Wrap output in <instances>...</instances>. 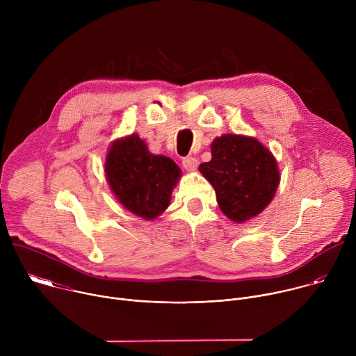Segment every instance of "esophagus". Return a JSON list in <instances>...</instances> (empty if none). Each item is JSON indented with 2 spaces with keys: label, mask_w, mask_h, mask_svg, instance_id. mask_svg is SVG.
Listing matches in <instances>:
<instances>
[{
  "label": "esophagus",
  "mask_w": 356,
  "mask_h": 356,
  "mask_svg": "<svg viewBox=\"0 0 356 356\" xmlns=\"http://www.w3.org/2000/svg\"><path fill=\"white\" fill-rule=\"evenodd\" d=\"M181 163H183L184 169H186V170H188V172H194V170L197 169V165H198L197 159H195V158H193V156H187V158H184V159L181 161Z\"/></svg>",
  "instance_id": "esophagus-1"
}]
</instances>
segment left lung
Masks as SVG:
<instances>
[{"mask_svg":"<svg viewBox=\"0 0 356 356\" xmlns=\"http://www.w3.org/2000/svg\"><path fill=\"white\" fill-rule=\"evenodd\" d=\"M198 170L214 187L220 210L238 224L258 217L280 183L272 152L246 135L217 136L211 143V161L201 163Z\"/></svg>","mask_w":356,"mask_h":356,"instance_id":"obj_1","label":"left lung"}]
</instances>
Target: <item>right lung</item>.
Instances as JSON below:
<instances>
[{
    "label": "right lung",
    "instance_id": "add662e5",
    "mask_svg": "<svg viewBox=\"0 0 356 356\" xmlns=\"http://www.w3.org/2000/svg\"><path fill=\"white\" fill-rule=\"evenodd\" d=\"M104 172L120 204L147 221L170 206L172 191L181 177L180 168L168 156L150 154L138 134L111 143Z\"/></svg>",
    "mask_w": 356,
    "mask_h": 356
}]
</instances>
